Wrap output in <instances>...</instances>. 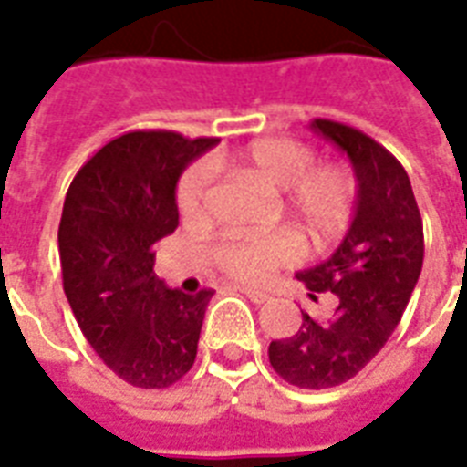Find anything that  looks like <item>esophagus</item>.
I'll use <instances>...</instances> for the list:
<instances>
[{
	"label": "esophagus",
	"instance_id": "obj_1",
	"mask_svg": "<svg viewBox=\"0 0 467 467\" xmlns=\"http://www.w3.org/2000/svg\"><path fill=\"white\" fill-rule=\"evenodd\" d=\"M237 291L244 293L252 303H266V300H271V296L266 291H262V288H254V285H237Z\"/></svg>",
	"mask_w": 467,
	"mask_h": 467
}]
</instances>
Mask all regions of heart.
Listing matches in <instances>:
<instances>
[{
    "instance_id": "1",
    "label": "heart",
    "mask_w": 467,
    "mask_h": 467,
    "mask_svg": "<svg viewBox=\"0 0 467 467\" xmlns=\"http://www.w3.org/2000/svg\"><path fill=\"white\" fill-rule=\"evenodd\" d=\"M233 164L271 189L281 191V208L310 244H329L351 223L356 179L341 164H315V150L291 138H259L237 150ZM208 198V169L193 164L179 176L176 208L186 220L201 218ZM296 252L291 234L264 237L225 234L213 247V262L242 281H254L285 264Z\"/></svg>"
}]
</instances>
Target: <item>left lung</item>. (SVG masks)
Instances as JSON below:
<instances>
[{
  "label": "left lung",
  "instance_id": "1",
  "mask_svg": "<svg viewBox=\"0 0 467 467\" xmlns=\"http://www.w3.org/2000/svg\"><path fill=\"white\" fill-rule=\"evenodd\" d=\"M354 164L358 179L354 223L327 262L296 274L310 298L332 293L337 307L327 319L303 312L288 339L269 344V361L285 383L325 390L351 380L395 332L424 262V227L405 167L361 130L315 119Z\"/></svg>",
  "mask_w": 467,
  "mask_h": 467
}]
</instances>
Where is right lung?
Instances as JSON below:
<instances>
[{
    "label": "right lung",
    "instance_id": "1",
    "mask_svg": "<svg viewBox=\"0 0 467 467\" xmlns=\"http://www.w3.org/2000/svg\"><path fill=\"white\" fill-rule=\"evenodd\" d=\"M218 138L133 130L84 161L62 205V288L99 358L135 388L160 390L196 361L211 288L171 291L155 276V242L179 225L176 182Z\"/></svg>",
    "mask_w": 467,
    "mask_h": 467
}]
</instances>
